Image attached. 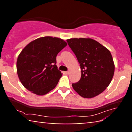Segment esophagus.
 Here are the masks:
<instances>
[{"label":"esophagus","mask_w":132,"mask_h":132,"mask_svg":"<svg viewBox=\"0 0 132 132\" xmlns=\"http://www.w3.org/2000/svg\"><path fill=\"white\" fill-rule=\"evenodd\" d=\"M65 73L67 75H69V74L70 73V70H68V71H65Z\"/></svg>","instance_id":"obj_1"}]
</instances>
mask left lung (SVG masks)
<instances>
[{"mask_svg": "<svg viewBox=\"0 0 132 132\" xmlns=\"http://www.w3.org/2000/svg\"><path fill=\"white\" fill-rule=\"evenodd\" d=\"M81 68L79 81L72 84L73 89L84 98H93L103 92L113 76L114 63L105 47L91 38L67 40Z\"/></svg>", "mask_w": 132, "mask_h": 132, "instance_id": "8db88e82", "label": "left lung"}]
</instances>
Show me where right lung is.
Segmentation results:
<instances>
[{
	"instance_id": "1",
	"label": "right lung",
	"mask_w": 132,
	"mask_h": 132,
	"mask_svg": "<svg viewBox=\"0 0 132 132\" xmlns=\"http://www.w3.org/2000/svg\"><path fill=\"white\" fill-rule=\"evenodd\" d=\"M67 44L52 37L38 38L23 48L17 61L18 76L23 86L43 95L54 89L62 73L56 66V56Z\"/></svg>"
}]
</instances>
